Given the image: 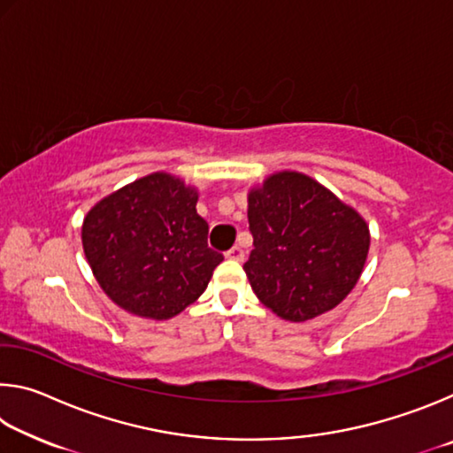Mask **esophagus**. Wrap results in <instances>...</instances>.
<instances>
[{
	"mask_svg": "<svg viewBox=\"0 0 453 453\" xmlns=\"http://www.w3.org/2000/svg\"><path fill=\"white\" fill-rule=\"evenodd\" d=\"M226 257L235 259V262H243V259H245V251L240 248V245H234V248L229 250L227 254H226Z\"/></svg>",
	"mask_w": 453,
	"mask_h": 453,
	"instance_id": "obj_1",
	"label": "esophagus"
}]
</instances>
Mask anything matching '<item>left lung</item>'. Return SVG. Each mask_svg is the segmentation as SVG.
Returning <instances> with one entry per match:
<instances>
[{
  "label": "left lung",
  "instance_id": "1",
  "mask_svg": "<svg viewBox=\"0 0 453 453\" xmlns=\"http://www.w3.org/2000/svg\"><path fill=\"white\" fill-rule=\"evenodd\" d=\"M254 250L243 264L265 308L288 321L334 310L364 272L370 227L310 175L272 173L248 194Z\"/></svg>",
  "mask_w": 453,
  "mask_h": 453
}]
</instances>
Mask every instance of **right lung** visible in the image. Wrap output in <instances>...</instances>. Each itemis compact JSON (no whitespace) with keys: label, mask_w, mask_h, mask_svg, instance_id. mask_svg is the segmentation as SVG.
I'll return each instance as SVG.
<instances>
[{"label":"right lung","mask_w":453,"mask_h":453,"mask_svg":"<svg viewBox=\"0 0 453 453\" xmlns=\"http://www.w3.org/2000/svg\"><path fill=\"white\" fill-rule=\"evenodd\" d=\"M197 189L156 172L88 211L83 254L107 297L134 316L170 319L194 303L224 262L208 248Z\"/></svg>","instance_id":"right-lung-1"}]
</instances>
